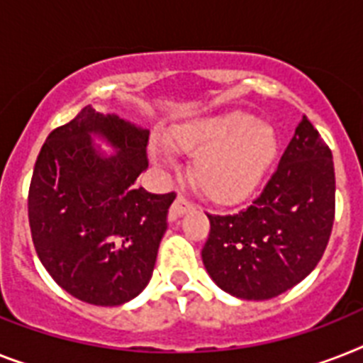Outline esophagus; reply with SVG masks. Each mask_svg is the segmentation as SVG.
Returning a JSON list of instances; mask_svg holds the SVG:
<instances>
[{
  "label": "esophagus",
  "mask_w": 363,
  "mask_h": 363,
  "mask_svg": "<svg viewBox=\"0 0 363 363\" xmlns=\"http://www.w3.org/2000/svg\"><path fill=\"white\" fill-rule=\"evenodd\" d=\"M191 209H194L193 202H189V200L185 199V196H182V194H179L178 199L174 200V203H172V206H170L169 220H176V218L184 217V215H185V213H189V211H191Z\"/></svg>",
  "instance_id": "34e87169"
}]
</instances>
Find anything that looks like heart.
I'll return each instance as SVG.
<instances>
[{
	"instance_id": "heart-1",
	"label": "heart",
	"mask_w": 363,
	"mask_h": 363,
	"mask_svg": "<svg viewBox=\"0 0 363 363\" xmlns=\"http://www.w3.org/2000/svg\"><path fill=\"white\" fill-rule=\"evenodd\" d=\"M167 143L172 150L194 154L191 164L194 185L220 203L248 199L267 176L280 150L277 130L242 111L174 125ZM150 157L161 167L174 164V154L160 140L150 145Z\"/></svg>"
}]
</instances>
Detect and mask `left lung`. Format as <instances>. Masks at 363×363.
<instances>
[{
  "mask_svg": "<svg viewBox=\"0 0 363 363\" xmlns=\"http://www.w3.org/2000/svg\"><path fill=\"white\" fill-rule=\"evenodd\" d=\"M334 211L332 152L302 116L262 194L238 213L208 215L203 267L238 298L278 296L315 269L330 239Z\"/></svg>",
  "mask_w": 363,
  "mask_h": 363,
  "instance_id": "left-lung-1",
  "label": "left lung"
}]
</instances>
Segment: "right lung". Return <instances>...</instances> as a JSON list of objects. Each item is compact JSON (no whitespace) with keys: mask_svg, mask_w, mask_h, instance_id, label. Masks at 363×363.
Segmentation results:
<instances>
[{"mask_svg":"<svg viewBox=\"0 0 363 363\" xmlns=\"http://www.w3.org/2000/svg\"><path fill=\"white\" fill-rule=\"evenodd\" d=\"M150 131L86 106L48 135L29 185L38 259L59 286L94 306H121L148 286L176 194L137 187ZM106 140L116 154L94 145Z\"/></svg>","mask_w":363,"mask_h":363,"instance_id":"1","label":"right lung"}]
</instances>
